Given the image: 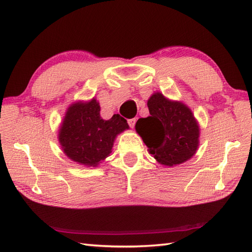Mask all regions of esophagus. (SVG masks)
Here are the masks:
<instances>
[{"mask_svg":"<svg viewBox=\"0 0 252 252\" xmlns=\"http://www.w3.org/2000/svg\"><path fill=\"white\" fill-rule=\"evenodd\" d=\"M135 122H136V119H135V118H132V119H129V120H127V123H129V126H130L131 127H134V126H135Z\"/></svg>","mask_w":252,"mask_h":252,"instance_id":"obj_1","label":"esophagus"}]
</instances>
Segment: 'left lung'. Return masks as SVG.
I'll return each mask as SVG.
<instances>
[{
	"instance_id": "left-lung-1",
	"label": "left lung",
	"mask_w": 252,
	"mask_h": 252,
	"mask_svg": "<svg viewBox=\"0 0 252 252\" xmlns=\"http://www.w3.org/2000/svg\"><path fill=\"white\" fill-rule=\"evenodd\" d=\"M149 114L141 118L135 130L149 154L167 167L189 160L199 146L200 127L194 114L181 100H172L155 92L147 100Z\"/></svg>"
}]
</instances>
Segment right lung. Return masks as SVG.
Segmentation results:
<instances>
[{
  "mask_svg": "<svg viewBox=\"0 0 252 252\" xmlns=\"http://www.w3.org/2000/svg\"><path fill=\"white\" fill-rule=\"evenodd\" d=\"M129 129L120 115L104 120L98 100L93 97L69 105L57 137L69 159L84 167H97L112 152L116 137Z\"/></svg>",
  "mask_w": 252,
  "mask_h": 252,
  "instance_id": "right-lung-1",
  "label": "right lung"
}]
</instances>
